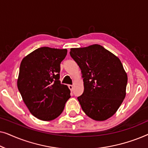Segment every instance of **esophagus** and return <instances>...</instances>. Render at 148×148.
Listing matches in <instances>:
<instances>
[{
    "label": "esophagus",
    "mask_w": 148,
    "mask_h": 148,
    "mask_svg": "<svg viewBox=\"0 0 148 148\" xmlns=\"http://www.w3.org/2000/svg\"><path fill=\"white\" fill-rule=\"evenodd\" d=\"M68 87H69V88L70 89V90L71 91V92L73 90V85H69Z\"/></svg>",
    "instance_id": "1"
}]
</instances>
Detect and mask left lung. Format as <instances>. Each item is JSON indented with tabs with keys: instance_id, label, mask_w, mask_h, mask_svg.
I'll list each match as a JSON object with an SVG mask.
<instances>
[{
	"instance_id": "obj_1",
	"label": "left lung",
	"mask_w": 148,
	"mask_h": 148,
	"mask_svg": "<svg viewBox=\"0 0 148 148\" xmlns=\"http://www.w3.org/2000/svg\"><path fill=\"white\" fill-rule=\"evenodd\" d=\"M70 55L84 78V93L77 98L82 110L95 121L109 119L126 95L127 75L121 60L99 44L71 48Z\"/></svg>"
}]
</instances>
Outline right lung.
<instances>
[{"instance_id": "1", "label": "right lung", "mask_w": 148, "mask_h": 148, "mask_svg": "<svg viewBox=\"0 0 148 148\" xmlns=\"http://www.w3.org/2000/svg\"><path fill=\"white\" fill-rule=\"evenodd\" d=\"M66 53V49L41 47L20 64L18 90L29 112L40 120L57 118L71 97L67 86L59 80L60 64Z\"/></svg>"}]
</instances>
